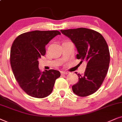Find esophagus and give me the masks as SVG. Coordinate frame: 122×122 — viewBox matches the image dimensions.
<instances>
[{
    "label": "esophagus",
    "mask_w": 122,
    "mask_h": 122,
    "mask_svg": "<svg viewBox=\"0 0 122 122\" xmlns=\"http://www.w3.org/2000/svg\"><path fill=\"white\" fill-rule=\"evenodd\" d=\"M61 75H67V74H69V72H65V71H61Z\"/></svg>",
    "instance_id": "obj_1"
}]
</instances>
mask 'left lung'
<instances>
[{"instance_id": "8db88e82", "label": "left lung", "mask_w": 122, "mask_h": 122, "mask_svg": "<svg viewBox=\"0 0 122 122\" xmlns=\"http://www.w3.org/2000/svg\"><path fill=\"white\" fill-rule=\"evenodd\" d=\"M71 39L78 53L77 59L87 62L84 74H77L79 81L72 86L79 97H86L96 92L102 85L108 72L110 53L105 39L101 34L85 28L61 30Z\"/></svg>"}]
</instances>
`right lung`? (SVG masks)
Returning <instances> with one entry per match:
<instances>
[{
  "mask_svg": "<svg viewBox=\"0 0 122 122\" xmlns=\"http://www.w3.org/2000/svg\"><path fill=\"white\" fill-rule=\"evenodd\" d=\"M60 35L58 30H34L21 34L13 43L10 57L13 72L21 88L30 96L37 98L48 96L61 75L55 70L41 72L38 61L46 53L45 46Z\"/></svg>",
  "mask_w": 122,
  "mask_h": 122,
  "instance_id": "1",
  "label": "right lung"
}]
</instances>
